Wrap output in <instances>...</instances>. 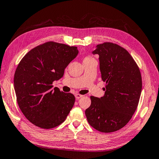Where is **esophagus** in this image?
<instances>
[{"label": "esophagus", "instance_id": "34e87169", "mask_svg": "<svg viewBox=\"0 0 159 159\" xmlns=\"http://www.w3.org/2000/svg\"><path fill=\"white\" fill-rule=\"evenodd\" d=\"M75 99H79L81 98V97H83V95H80V94H79V93H77V94L75 95Z\"/></svg>", "mask_w": 159, "mask_h": 159}]
</instances>
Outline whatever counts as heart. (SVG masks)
<instances>
[{"label": "heart", "mask_w": 159, "mask_h": 159, "mask_svg": "<svg viewBox=\"0 0 159 159\" xmlns=\"http://www.w3.org/2000/svg\"><path fill=\"white\" fill-rule=\"evenodd\" d=\"M92 59H93V57H91V56H86V57H84V61L90 60H92Z\"/></svg>", "instance_id": "1"}]
</instances>
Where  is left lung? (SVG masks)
<instances>
[{"label":"left lung","instance_id":"1","mask_svg":"<svg viewBox=\"0 0 159 159\" xmlns=\"http://www.w3.org/2000/svg\"><path fill=\"white\" fill-rule=\"evenodd\" d=\"M102 79L106 83L103 97L91 96V105L85 110L90 125L102 133H111L125 126L138 106L142 89L139 67L123 47L112 42L98 44Z\"/></svg>","mask_w":159,"mask_h":159}]
</instances>
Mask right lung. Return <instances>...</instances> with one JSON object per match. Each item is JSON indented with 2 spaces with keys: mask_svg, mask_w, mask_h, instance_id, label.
<instances>
[{
  "mask_svg": "<svg viewBox=\"0 0 159 159\" xmlns=\"http://www.w3.org/2000/svg\"><path fill=\"white\" fill-rule=\"evenodd\" d=\"M78 54L75 46L48 42L34 48L22 57L14 77L16 100L21 111L34 125L52 129L63 123L75 102L52 83Z\"/></svg>",
  "mask_w": 159,
  "mask_h": 159,
  "instance_id": "1",
  "label": "right lung"
}]
</instances>
